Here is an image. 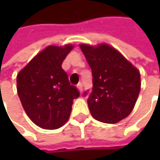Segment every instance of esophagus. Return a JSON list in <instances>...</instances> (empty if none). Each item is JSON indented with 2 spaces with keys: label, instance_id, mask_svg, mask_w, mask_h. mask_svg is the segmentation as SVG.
Returning a JSON list of instances; mask_svg holds the SVG:
<instances>
[{
  "label": "esophagus",
  "instance_id": "obj_1",
  "mask_svg": "<svg viewBox=\"0 0 160 160\" xmlns=\"http://www.w3.org/2000/svg\"><path fill=\"white\" fill-rule=\"evenodd\" d=\"M77 87H78V89H79V91H80V92H82V83H79L78 85H77Z\"/></svg>",
  "mask_w": 160,
  "mask_h": 160
}]
</instances>
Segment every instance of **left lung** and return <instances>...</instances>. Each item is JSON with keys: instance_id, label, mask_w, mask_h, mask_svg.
<instances>
[{"instance_id": "left-lung-1", "label": "left lung", "mask_w": 160, "mask_h": 160, "mask_svg": "<svg viewBox=\"0 0 160 160\" xmlns=\"http://www.w3.org/2000/svg\"><path fill=\"white\" fill-rule=\"evenodd\" d=\"M92 69V90L88 106L98 121L117 123L132 111L141 90L140 72L119 52L108 44H80ZM88 95V91L83 96Z\"/></svg>"}]
</instances>
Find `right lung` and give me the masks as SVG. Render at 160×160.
I'll use <instances>...</instances> for the list:
<instances>
[{"instance_id":"add662e5","label":"right lung","mask_w":160,"mask_h":160,"mask_svg":"<svg viewBox=\"0 0 160 160\" xmlns=\"http://www.w3.org/2000/svg\"><path fill=\"white\" fill-rule=\"evenodd\" d=\"M72 45L48 46L38 53L16 77L17 93L24 110L39 127L55 130L68 119L73 99L80 96L69 83L62 63Z\"/></svg>"}]
</instances>
